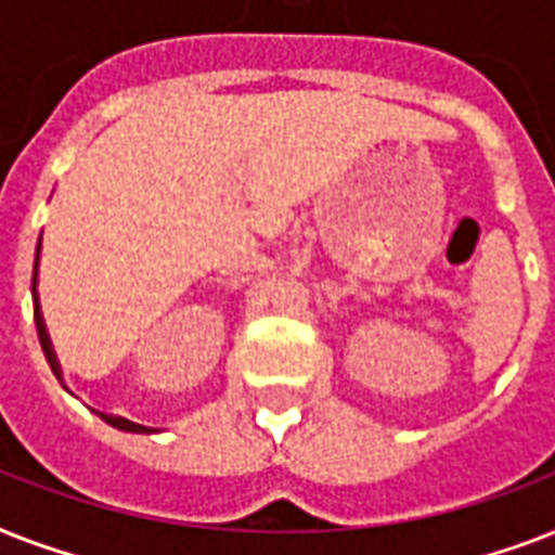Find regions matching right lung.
<instances>
[{"label": "right lung", "mask_w": 555, "mask_h": 555, "mask_svg": "<svg viewBox=\"0 0 555 555\" xmlns=\"http://www.w3.org/2000/svg\"><path fill=\"white\" fill-rule=\"evenodd\" d=\"M37 268H39V244H37V259H34V320H37V334H39V346L46 351V360L51 365V371L56 374V379L63 383V371H60V363H56V354L54 348H51V339H48V331H46V320H42V313H39V299H37ZM108 426H115V429H124V431H155L150 426H138V423L126 421V417H115V414H103L98 412Z\"/></svg>", "instance_id": "obj_1"}]
</instances>
